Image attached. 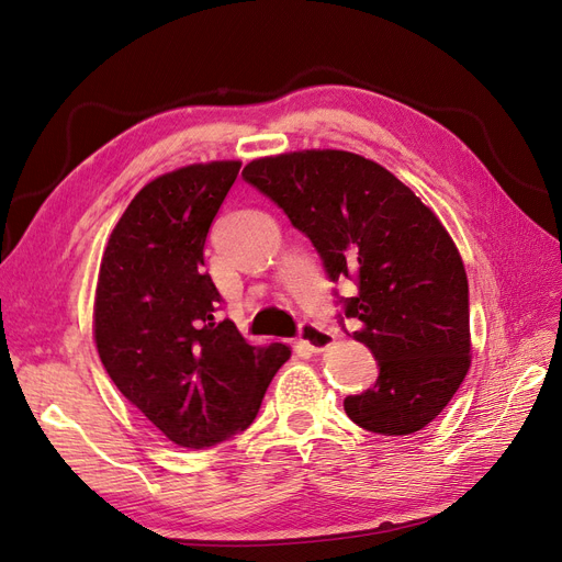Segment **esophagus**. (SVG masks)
<instances>
[{
    "mask_svg": "<svg viewBox=\"0 0 562 562\" xmlns=\"http://www.w3.org/2000/svg\"><path fill=\"white\" fill-rule=\"evenodd\" d=\"M300 347H304L312 353H318L323 349H328L333 342H335V335L328 330L318 326V323H312V321H304L300 326Z\"/></svg>",
    "mask_w": 562,
    "mask_h": 562,
    "instance_id": "34e87169",
    "label": "esophagus"
}]
</instances>
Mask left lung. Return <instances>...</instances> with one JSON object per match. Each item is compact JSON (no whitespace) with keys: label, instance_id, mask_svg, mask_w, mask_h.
I'll use <instances>...</instances> for the list:
<instances>
[{"label":"left lung","instance_id":"8db88e82","mask_svg":"<svg viewBox=\"0 0 562 562\" xmlns=\"http://www.w3.org/2000/svg\"><path fill=\"white\" fill-rule=\"evenodd\" d=\"M241 176L307 236L330 281L359 285L339 297V323L356 321L380 375L345 398L349 419L382 436L427 427L471 363L469 281L440 220L386 168L342 149L255 159Z\"/></svg>","mask_w":562,"mask_h":562}]
</instances>
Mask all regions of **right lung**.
Segmentation results:
<instances>
[{
	"label": "right lung",
	"instance_id": "add662e5",
	"mask_svg": "<svg viewBox=\"0 0 562 562\" xmlns=\"http://www.w3.org/2000/svg\"><path fill=\"white\" fill-rule=\"evenodd\" d=\"M239 168L192 164L145 184L112 229L98 274L100 361L168 440L192 450L248 429L291 359L285 345L252 347L215 316L223 297L203 269V246Z\"/></svg>",
	"mask_w": 562,
	"mask_h": 562
}]
</instances>
